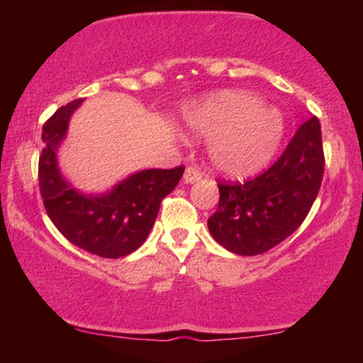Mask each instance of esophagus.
Masks as SVG:
<instances>
[{"mask_svg": "<svg viewBox=\"0 0 363 363\" xmlns=\"http://www.w3.org/2000/svg\"><path fill=\"white\" fill-rule=\"evenodd\" d=\"M201 178V172L198 170L196 167H188L185 170V175H183V182L185 183H195Z\"/></svg>", "mask_w": 363, "mask_h": 363, "instance_id": "34e87169", "label": "esophagus"}]
</instances>
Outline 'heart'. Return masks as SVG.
Returning <instances> with one entry per match:
<instances>
[{"instance_id": "1", "label": "heart", "mask_w": 363, "mask_h": 363, "mask_svg": "<svg viewBox=\"0 0 363 363\" xmlns=\"http://www.w3.org/2000/svg\"><path fill=\"white\" fill-rule=\"evenodd\" d=\"M183 122L193 135L210 138L208 155L218 173L255 175L269 163L286 135L279 108L247 91H223L190 104Z\"/></svg>"}]
</instances>
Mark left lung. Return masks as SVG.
Instances as JSON below:
<instances>
[{
    "label": "left lung",
    "mask_w": 363,
    "mask_h": 363,
    "mask_svg": "<svg viewBox=\"0 0 363 363\" xmlns=\"http://www.w3.org/2000/svg\"><path fill=\"white\" fill-rule=\"evenodd\" d=\"M324 175L319 118L296 132L269 170L246 183H218L220 203L208 220L216 242L240 256L269 251L306 220Z\"/></svg>",
    "instance_id": "8db88e82"
}]
</instances>
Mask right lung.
Returning <instances> with one entry per match:
<instances>
[{
	"instance_id": "right-lung-1",
	"label": "right lung",
	"mask_w": 363,
	"mask_h": 363,
	"mask_svg": "<svg viewBox=\"0 0 363 363\" xmlns=\"http://www.w3.org/2000/svg\"><path fill=\"white\" fill-rule=\"evenodd\" d=\"M81 104L82 99L69 102L44 123L39 188L49 218L66 240L92 255L117 259L143 245L162 200L175 190L185 167L135 172L104 193L76 190L61 173L57 150Z\"/></svg>"
}]
</instances>
